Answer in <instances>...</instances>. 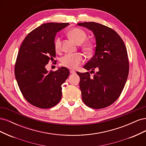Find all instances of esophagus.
I'll list each match as a JSON object with an SVG mask.
<instances>
[{
	"mask_svg": "<svg viewBox=\"0 0 146 146\" xmlns=\"http://www.w3.org/2000/svg\"><path fill=\"white\" fill-rule=\"evenodd\" d=\"M70 74H76V71L74 70H70Z\"/></svg>",
	"mask_w": 146,
	"mask_h": 146,
	"instance_id": "34e87169",
	"label": "esophagus"
}]
</instances>
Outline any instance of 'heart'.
Segmentation results:
<instances>
[{
    "instance_id": "obj_1",
    "label": "heart",
    "mask_w": 146,
    "mask_h": 146,
    "mask_svg": "<svg viewBox=\"0 0 146 146\" xmlns=\"http://www.w3.org/2000/svg\"><path fill=\"white\" fill-rule=\"evenodd\" d=\"M69 36L77 44L83 43L86 40L87 35L85 31L79 28H74L70 30L68 32ZM55 48L56 51H59L61 48L62 40L60 36L56 37L55 42ZM83 51L88 55L91 54L94 51V45L92 42L88 41L83 43L81 46ZM84 57L81 54H66L61 59V63L63 66L69 69H76L79 65L83 63Z\"/></svg>"
}]
</instances>
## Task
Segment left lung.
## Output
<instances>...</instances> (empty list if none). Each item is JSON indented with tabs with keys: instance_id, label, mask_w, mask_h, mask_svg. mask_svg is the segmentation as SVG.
I'll return each mask as SVG.
<instances>
[{
	"instance_id": "left-lung-1",
	"label": "left lung",
	"mask_w": 146,
	"mask_h": 146,
	"mask_svg": "<svg viewBox=\"0 0 146 146\" xmlns=\"http://www.w3.org/2000/svg\"><path fill=\"white\" fill-rule=\"evenodd\" d=\"M78 25L91 30L96 41L95 54L83 68L91 70V73L98 70L93 77L89 72H77L80 78L82 100L92 108L107 107L120 96L129 75L126 47L121 36L107 26L94 22Z\"/></svg>"
}]
</instances>
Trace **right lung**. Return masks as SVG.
<instances>
[{
    "label": "right lung",
    "mask_w": 146,
    "mask_h": 146,
    "mask_svg": "<svg viewBox=\"0 0 146 146\" xmlns=\"http://www.w3.org/2000/svg\"><path fill=\"white\" fill-rule=\"evenodd\" d=\"M68 25L43 24L30 32L20 47L15 66V77L24 98L35 107L52 108L61 99V85L68 78L69 70L61 67L48 72L45 66L56 56V33Z\"/></svg>",
    "instance_id": "right-lung-1"
}]
</instances>
